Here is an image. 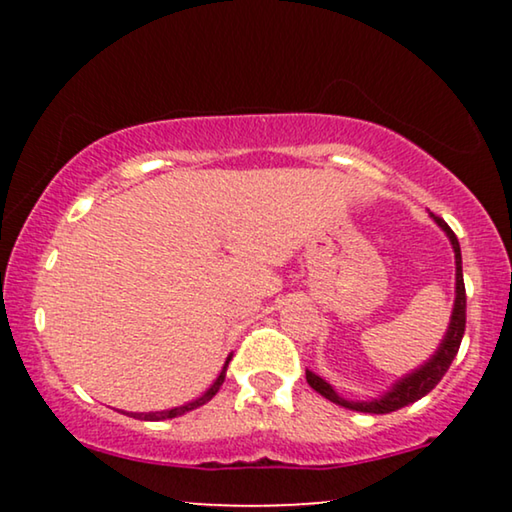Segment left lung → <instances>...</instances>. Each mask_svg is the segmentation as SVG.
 <instances>
[{"mask_svg": "<svg viewBox=\"0 0 512 512\" xmlns=\"http://www.w3.org/2000/svg\"><path fill=\"white\" fill-rule=\"evenodd\" d=\"M440 228L445 230L447 237H450L452 247H454V258H457V300H454V310H452V321L450 328H447L445 340L440 342L438 352L431 356L429 361L424 363L422 368L415 370V373L403 377L401 382L394 384V389L387 391L382 398H375V401H347V398L338 396L333 391V387L328 382L321 380L319 375H314L307 370V384L321 394L324 398H328L331 403H338L342 408L356 410V412H370V415H387V412L401 410L405 405L419 401V398L429 394V391L436 387V384L443 380V375L447 373V368L452 366L454 356L459 352L461 338H464L466 331V286H464V272H461V249H459V240L457 235L452 233V228L440 219V216H433Z\"/></svg>", "mask_w": 512, "mask_h": 512, "instance_id": "left-lung-1", "label": "left lung"}]
</instances>
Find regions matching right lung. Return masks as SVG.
Returning <instances> with one entry per match:
<instances>
[{"label": "right lung", "mask_w": 512, "mask_h": 512, "mask_svg": "<svg viewBox=\"0 0 512 512\" xmlns=\"http://www.w3.org/2000/svg\"><path fill=\"white\" fill-rule=\"evenodd\" d=\"M228 361H230V359H228ZM228 361H226V366H228ZM226 366H223L221 375L216 377V382L212 384V387L207 389V394H202L200 398H195V401L186 403V405H179V408H172V410H163V412H137V415H132V412H130V417L146 419V422H160V419H172V417H179V415H184V412H188V410H195V408H200V405H205L207 401H212L214 394H216V391H219V387H221V384H223V380H226Z\"/></svg>", "instance_id": "1"}]
</instances>
